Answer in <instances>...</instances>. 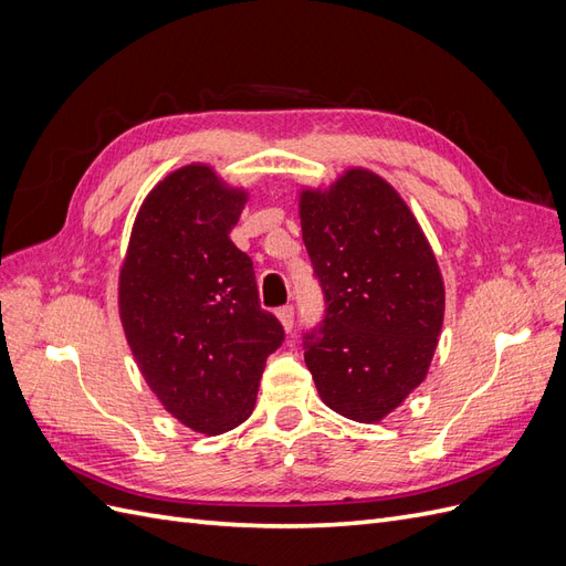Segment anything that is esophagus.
Masks as SVG:
<instances>
[{"label": "esophagus", "mask_w": 566, "mask_h": 566, "mask_svg": "<svg viewBox=\"0 0 566 566\" xmlns=\"http://www.w3.org/2000/svg\"><path fill=\"white\" fill-rule=\"evenodd\" d=\"M276 316H279V321H281V325L283 328L290 333L293 331V325H295V310L290 304H285V306H281V310L276 312Z\"/></svg>", "instance_id": "34e87169"}]
</instances>
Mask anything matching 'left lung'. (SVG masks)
Segmentation results:
<instances>
[{
    "instance_id": "left-lung-1",
    "label": "left lung",
    "mask_w": 566,
    "mask_h": 566,
    "mask_svg": "<svg viewBox=\"0 0 566 566\" xmlns=\"http://www.w3.org/2000/svg\"><path fill=\"white\" fill-rule=\"evenodd\" d=\"M302 241L325 297L304 333V361L323 403L380 422L427 375L443 323V281L413 212L382 177L347 169L300 193Z\"/></svg>"
}]
</instances>
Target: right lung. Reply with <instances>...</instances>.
<instances>
[{"label": "right lung", "mask_w": 566, "mask_h": 566, "mask_svg": "<svg viewBox=\"0 0 566 566\" xmlns=\"http://www.w3.org/2000/svg\"><path fill=\"white\" fill-rule=\"evenodd\" d=\"M248 193L186 165L146 196L119 269V321L144 380L179 422L221 434L245 422L283 339L252 260L229 238Z\"/></svg>", "instance_id": "1"}]
</instances>
